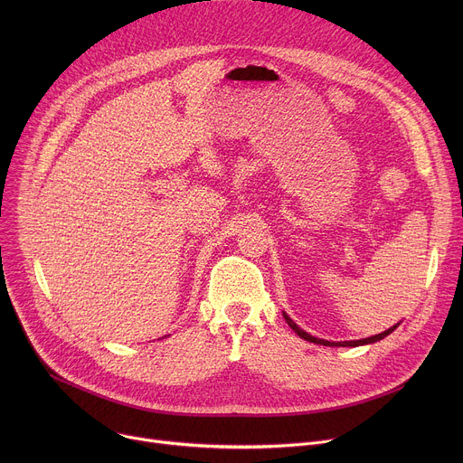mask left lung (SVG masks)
Wrapping results in <instances>:
<instances>
[{"label": "left lung", "instance_id": "8db88e82", "mask_svg": "<svg viewBox=\"0 0 463 463\" xmlns=\"http://www.w3.org/2000/svg\"><path fill=\"white\" fill-rule=\"evenodd\" d=\"M284 318H286V322L289 324V327L293 329V332L298 335V337H302L304 341H309V343H315V345H322V346H361V345H370V343H377V341H381V339H384L386 335H390L395 327H398L400 324H395V326H392V327H388L386 332H383V334H379V335H373V337H368V339H361V341H345V343H329V341H324V339H317V337H313V335H309V334H306L304 329H300L286 313H284Z\"/></svg>", "mask_w": 463, "mask_h": 463}]
</instances>
